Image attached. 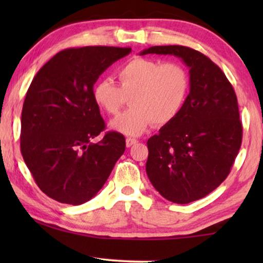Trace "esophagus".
Returning a JSON list of instances; mask_svg holds the SVG:
<instances>
[{
    "mask_svg": "<svg viewBox=\"0 0 263 263\" xmlns=\"http://www.w3.org/2000/svg\"><path fill=\"white\" fill-rule=\"evenodd\" d=\"M136 142H138V140L136 139H133V138L125 139V145H127V147H132L133 145H135Z\"/></svg>",
    "mask_w": 263,
    "mask_h": 263,
    "instance_id": "34e87169",
    "label": "esophagus"
}]
</instances>
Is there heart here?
I'll use <instances>...</instances> for the list:
<instances>
[{
    "label": "heart",
    "instance_id": "b5f03b06",
    "mask_svg": "<svg viewBox=\"0 0 263 263\" xmlns=\"http://www.w3.org/2000/svg\"><path fill=\"white\" fill-rule=\"evenodd\" d=\"M121 87L109 78L93 86V100L100 109L116 115L130 96V107L117 116L110 125L114 130L139 136L151 124L170 123L181 114L188 100L192 79L178 62L135 57L117 70Z\"/></svg>",
    "mask_w": 263,
    "mask_h": 263
}]
</instances>
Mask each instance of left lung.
<instances>
[{
	"mask_svg": "<svg viewBox=\"0 0 263 263\" xmlns=\"http://www.w3.org/2000/svg\"><path fill=\"white\" fill-rule=\"evenodd\" d=\"M175 55L189 67L192 88L181 114L147 141L146 172L175 203L202 199L228 177L243 128L232 85L217 64L188 46H151L141 55Z\"/></svg>",
	"mask_w": 263,
	"mask_h": 263,
	"instance_id": "obj_1",
	"label": "left lung"
}]
</instances>
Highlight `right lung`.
I'll list each match as a JSON object with an SVG mask.
<instances>
[{
    "instance_id": "1",
    "label": "right lung",
    "mask_w": 263,
    "mask_h": 263,
    "mask_svg": "<svg viewBox=\"0 0 263 263\" xmlns=\"http://www.w3.org/2000/svg\"><path fill=\"white\" fill-rule=\"evenodd\" d=\"M130 48L84 46L57 52L32 80L21 112L20 148L43 193L61 203L91 200L125 151L121 133L105 130L93 86Z\"/></svg>"
}]
</instances>
